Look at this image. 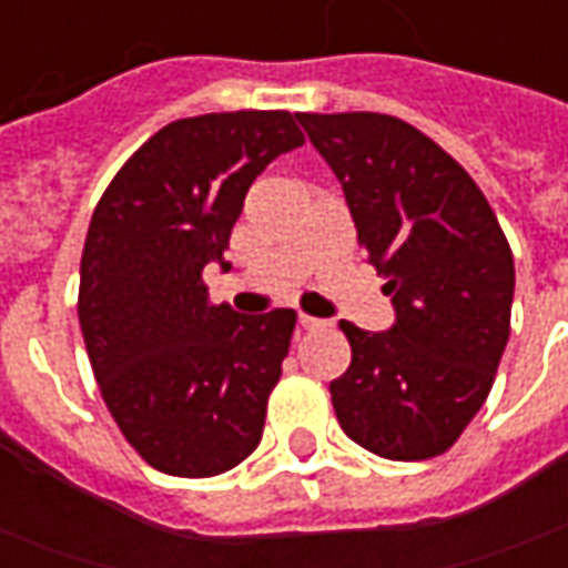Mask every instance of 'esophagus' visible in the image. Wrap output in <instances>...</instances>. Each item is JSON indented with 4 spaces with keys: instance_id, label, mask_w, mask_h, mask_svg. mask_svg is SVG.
<instances>
[{
    "instance_id": "34e87169",
    "label": "esophagus",
    "mask_w": 568,
    "mask_h": 568,
    "mask_svg": "<svg viewBox=\"0 0 568 568\" xmlns=\"http://www.w3.org/2000/svg\"><path fill=\"white\" fill-rule=\"evenodd\" d=\"M297 325H301L304 332H316V328H325L328 322L316 320V316H307V313H301V316H297Z\"/></svg>"
}]
</instances>
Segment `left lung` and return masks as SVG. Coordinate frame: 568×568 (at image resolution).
Wrapping results in <instances>:
<instances>
[{
	"instance_id": "1",
	"label": "left lung",
	"mask_w": 568,
	"mask_h": 568,
	"mask_svg": "<svg viewBox=\"0 0 568 568\" xmlns=\"http://www.w3.org/2000/svg\"><path fill=\"white\" fill-rule=\"evenodd\" d=\"M297 121L344 187L358 246L395 307L389 332L341 322L353 362L332 381L337 423L383 459H432L493 389L511 332V246L475 179L402 118Z\"/></svg>"
}]
</instances>
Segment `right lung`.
<instances>
[{
	"label": "right lung",
	"instance_id": "add662e5",
	"mask_svg": "<svg viewBox=\"0 0 568 568\" xmlns=\"http://www.w3.org/2000/svg\"><path fill=\"white\" fill-rule=\"evenodd\" d=\"M304 145L288 112H212L158 130L93 210L79 322L100 393L130 447L163 475L212 477L258 447L295 310L210 304L248 185Z\"/></svg>",
	"mask_w": 568,
	"mask_h": 568
}]
</instances>
